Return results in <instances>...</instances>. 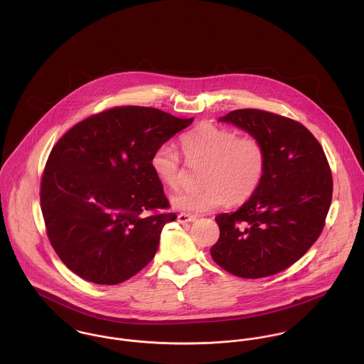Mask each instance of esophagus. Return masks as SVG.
<instances>
[{"instance_id": "obj_1", "label": "esophagus", "mask_w": 364, "mask_h": 364, "mask_svg": "<svg viewBox=\"0 0 364 364\" xmlns=\"http://www.w3.org/2000/svg\"><path fill=\"white\" fill-rule=\"evenodd\" d=\"M196 220V215L188 214V213H179L178 214V221L179 223H193Z\"/></svg>"}]
</instances>
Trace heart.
Wrapping results in <instances>:
<instances>
[{
	"instance_id": "heart-1",
	"label": "heart",
	"mask_w": 364,
	"mask_h": 364,
	"mask_svg": "<svg viewBox=\"0 0 364 364\" xmlns=\"http://www.w3.org/2000/svg\"><path fill=\"white\" fill-rule=\"evenodd\" d=\"M189 161H205L202 189L182 192L172 198V205L191 213H205L224 208L230 202L241 205L250 200L264 178L267 154L255 136H240L238 132L203 122L181 139ZM156 179L171 189L182 183V162L172 144H162L151 156Z\"/></svg>"
}]
</instances>
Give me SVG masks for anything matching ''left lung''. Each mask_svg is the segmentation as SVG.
<instances>
[{
	"label": "left lung",
	"mask_w": 364,
	"mask_h": 364,
	"mask_svg": "<svg viewBox=\"0 0 364 364\" xmlns=\"http://www.w3.org/2000/svg\"><path fill=\"white\" fill-rule=\"evenodd\" d=\"M220 122L258 137L267 154L257 193L235 213L215 217L214 262L234 276L259 279L300 259L321 235L332 202V173L323 149L300 122L237 109Z\"/></svg>",
	"instance_id": "1"
}]
</instances>
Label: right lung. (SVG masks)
<instances>
[{"instance_id":"add662e5","label":"right lung","mask_w":364,"mask_h":364,"mask_svg":"<svg viewBox=\"0 0 364 364\" xmlns=\"http://www.w3.org/2000/svg\"><path fill=\"white\" fill-rule=\"evenodd\" d=\"M193 122L156 107L116 106L73 126L53 147L41 208L53 250L80 277L122 283L156 255L176 220L151 156ZM149 212V215L145 213Z\"/></svg>"}]
</instances>
